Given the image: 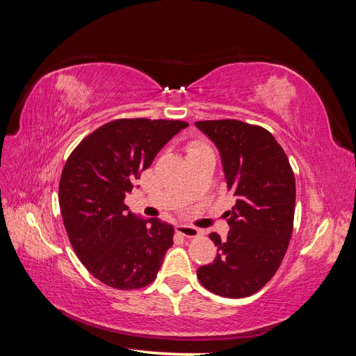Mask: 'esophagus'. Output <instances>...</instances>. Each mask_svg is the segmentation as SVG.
<instances>
[{
  "label": "esophagus",
  "instance_id": "esophagus-1",
  "mask_svg": "<svg viewBox=\"0 0 356 356\" xmlns=\"http://www.w3.org/2000/svg\"><path fill=\"white\" fill-rule=\"evenodd\" d=\"M175 230H177L178 234L184 236V238H197V236H200V230L196 229V227H193V225L179 224V225H177Z\"/></svg>",
  "mask_w": 356,
  "mask_h": 356
}]
</instances>
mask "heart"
I'll return each mask as SVG.
<instances>
[{
  "mask_svg": "<svg viewBox=\"0 0 356 356\" xmlns=\"http://www.w3.org/2000/svg\"><path fill=\"white\" fill-rule=\"evenodd\" d=\"M208 149H212L209 147V144H207L204 141H200V139H196V141L188 143L187 147H186V152H187L188 159H193V157L203 153V152H208Z\"/></svg>",
  "mask_w": 356,
  "mask_h": 356,
  "instance_id": "1",
  "label": "heart"
}]
</instances>
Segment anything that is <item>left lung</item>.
<instances>
[{
	"mask_svg": "<svg viewBox=\"0 0 356 356\" xmlns=\"http://www.w3.org/2000/svg\"><path fill=\"white\" fill-rule=\"evenodd\" d=\"M218 147L236 204L224 212L230 232L212 264L197 268L211 293L242 298L261 289L277 272L294 229L296 179L284 148L267 129L233 118L196 122Z\"/></svg>",
	"mask_w": 356,
	"mask_h": 356,
	"instance_id": "left-lung-1",
	"label": "left lung"
}]
</instances>
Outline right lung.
Instances as JSON below:
<instances>
[{"label": "right lung", "mask_w": 356, "mask_h": 356, "mask_svg": "<svg viewBox=\"0 0 356 356\" xmlns=\"http://www.w3.org/2000/svg\"><path fill=\"white\" fill-rule=\"evenodd\" d=\"M182 120L118 118L81 139L62 169L59 207L70 243L89 273L115 289L152 284L174 243V227L127 211L126 193Z\"/></svg>", "instance_id": "add662e5"}]
</instances>
